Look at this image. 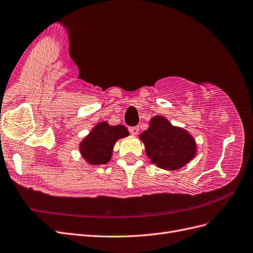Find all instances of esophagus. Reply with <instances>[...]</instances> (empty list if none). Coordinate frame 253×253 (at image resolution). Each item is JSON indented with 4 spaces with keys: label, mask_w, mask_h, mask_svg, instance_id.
I'll list each match as a JSON object with an SVG mask.
<instances>
[{
    "label": "esophagus",
    "mask_w": 253,
    "mask_h": 253,
    "mask_svg": "<svg viewBox=\"0 0 253 253\" xmlns=\"http://www.w3.org/2000/svg\"><path fill=\"white\" fill-rule=\"evenodd\" d=\"M128 130H129L130 134L136 136L139 133V127L138 126H130V127H128Z\"/></svg>",
    "instance_id": "1"
}]
</instances>
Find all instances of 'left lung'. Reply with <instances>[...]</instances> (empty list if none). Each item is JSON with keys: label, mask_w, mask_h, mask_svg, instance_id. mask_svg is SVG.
Here are the masks:
<instances>
[{"label": "left lung", "mask_w": 253, "mask_h": 253, "mask_svg": "<svg viewBox=\"0 0 253 253\" xmlns=\"http://www.w3.org/2000/svg\"><path fill=\"white\" fill-rule=\"evenodd\" d=\"M145 146L146 156L156 167L177 170L195 158L197 143L183 127L172 126L160 115L150 120V127L139 135Z\"/></svg>", "instance_id": "8db88e82"}]
</instances>
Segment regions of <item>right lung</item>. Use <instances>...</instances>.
<instances>
[{"label": "right lung", "instance_id": "1", "mask_svg": "<svg viewBox=\"0 0 253 253\" xmlns=\"http://www.w3.org/2000/svg\"><path fill=\"white\" fill-rule=\"evenodd\" d=\"M129 135L126 126H110L107 121L97 124L89 135H86L80 144V152L83 158L91 165L108 163L113 154V149L121 138Z\"/></svg>", "mask_w": 253, "mask_h": 253}]
</instances>
